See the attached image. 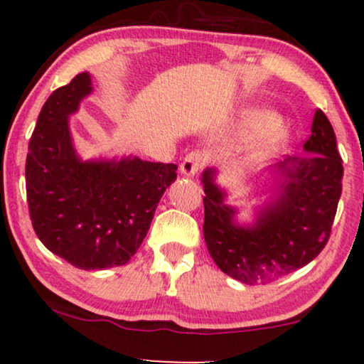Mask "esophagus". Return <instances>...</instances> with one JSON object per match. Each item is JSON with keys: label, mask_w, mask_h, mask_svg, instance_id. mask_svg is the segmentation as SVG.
Listing matches in <instances>:
<instances>
[{"label": "esophagus", "mask_w": 364, "mask_h": 364, "mask_svg": "<svg viewBox=\"0 0 364 364\" xmlns=\"http://www.w3.org/2000/svg\"><path fill=\"white\" fill-rule=\"evenodd\" d=\"M208 162V154L203 151H193L187 154L181 164V172L186 177H193Z\"/></svg>", "instance_id": "obj_1"}]
</instances>
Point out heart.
<instances>
[{
  "instance_id": "obj_1",
  "label": "heart",
  "mask_w": 364,
  "mask_h": 364,
  "mask_svg": "<svg viewBox=\"0 0 364 364\" xmlns=\"http://www.w3.org/2000/svg\"><path fill=\"white\" fill-rule=\"evenodd\" d=\"M278 124H280L278 122V116L270 111H250L242 117L240 131L245 136H258V134L267 132L265 141H263L262 147L258 149L257 156H263V154L275 151V149L285 144L287 132Z\"/></svg>"
}]
</instances>
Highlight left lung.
<instances>
[{
	"label": "left lung",
	"instance_id": "1",
	"mask_svg": "<svg viewBox=\"0 0 364 364\" xmlns=\"http://www.w3.org/2000/svg\"><path fill=\"white\" fill-rule=\"evenodd\" d=\"M303 149L311 156L277 164L283 181L248 227L238 225L237 210L223 202L225 192L213 182L215 171L203 172V238L213 262L228 277L265 285L305 267L325 248L341 197L343 161L321 109Z\"/></svg>",
	"mask_w": 364,
	"mask_h": 364
}]
</instances>
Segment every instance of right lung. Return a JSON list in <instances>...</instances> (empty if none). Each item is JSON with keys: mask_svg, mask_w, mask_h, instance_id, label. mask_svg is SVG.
<instances>
[{"mask_svg": "<svg viewBox=\"0 0 364 364\" xmlns=\"http://www.w3.org/2000/svg\"><path fill=\"white\" fill-rule=\"evenodd\" d=\"M92 92L81 73L44 102L28 146L26 196L34 232L44 247L81 270L121 267L141 247L176 164L81 161L69 116Z\"/></svg>", "mask_w": 364, "mask_h": 364, "instance_id": "right-lung-1", "label": "right lung"}]
</instances>
